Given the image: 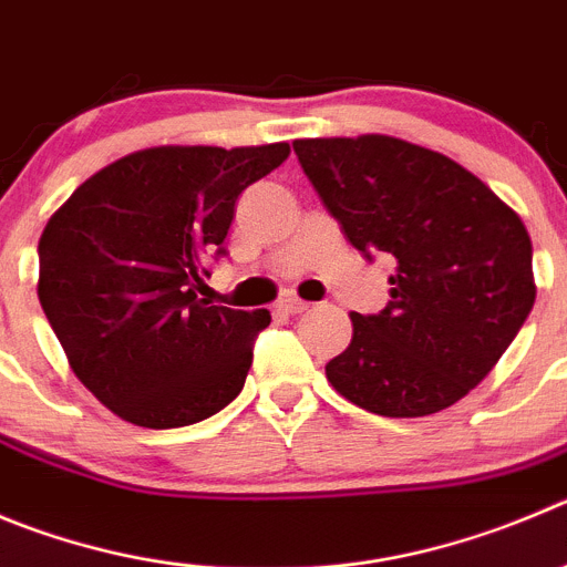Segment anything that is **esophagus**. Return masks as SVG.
<instances>
[{"label": "esophagus", "mask_w": 567, "mask_h": 567, "mask_svg": "<svg viewBox=\"0 0 567 567\" xmlns=\"http://www.w3.org/2000/svg\"><path fill=\"white\" fill-rule=\"evenodd\" d=\"M308 308H310L308 301L296 299V296H288V299L279 301V310H285V313H288V316H299V313H305V310H308Z\"/></svg>", "instance_id": "esophagus-1"}]
</instances>
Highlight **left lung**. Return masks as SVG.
Returning <instances> with one entry per match:
<instances>
[{
  "label": "left lung",
  "instance_id": "obj_1",
  "mask_svg": "<svg viewBox=\"0 0 567 567\" xmlns=\"http://www.w3.org/2000/svg\"><path fill=\"white\" fill-rule=\"evenodd\" d=\"M301 171L347 240L391 254V301L352 313L327 363L349 403L427 416L498 363L534 308L532 240L515 212L453 158L391 136L293 142Z\"/></svg>",
  "mask_w": 567,
  "mask_h": 567
}]
</instances>
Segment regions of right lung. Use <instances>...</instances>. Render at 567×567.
I'll return each instance as SVG.
<instances>
[{
    "mask_svg": "<svg viewBox=\"0 0 567 567\" xmlns=\"http://www.w3.org/2000/svg\"><path fill=\"white\" fill-rule=\"evenodd\" d=\"M290 145L151 147L94 173L39 240V301L69 367L134 425L184 427L243 391L268 310L198 299L235 204Z\"/></svg>",
    "mask_w": 567,
    "mask_h": 567,
    "instance_id": "add662e5",
    "label": "right lung"
}]
</instances>
